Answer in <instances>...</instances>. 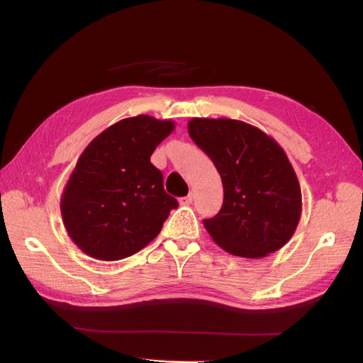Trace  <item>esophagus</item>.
Segmentation results:
<instances>
[{
    "instance_id": "34e87169",
    "label": "esophagus",
    "mask_w": 363,
    "mask_h": 363,
    "mask_svg": "<svg viewBox=\"0 0 363 363\" xmlns=\"http://www.w3.org/2000/svg\"><path fill=\"white\" fill-rule=\"evenodd\" d=\"M191 203H194V195H191V194H189L187 196H184V198L179 199V204L181 206H189Z\"/></svg>"
}]
</instances>
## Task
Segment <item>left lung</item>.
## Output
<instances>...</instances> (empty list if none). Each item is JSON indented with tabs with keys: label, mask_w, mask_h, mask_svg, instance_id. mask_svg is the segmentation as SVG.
I'll use <instances>...</instances> for the list:
<instances>
[{
	"label": "left lung",
	"mask_w": 363,
	"mask_h": 363,
	"mask_svg": "<svg viewBox=\"0 0 363 363\" xmlns=\"http://www.w3.org/2000/svg\"><path fill=\"white\" fill-rule=\"evenodd\" d=\"M189 135L217 167L223 206L203 220L212 240L233 256L267 257L295 234L301 187L287 154L259 128L230 118H191Z\"/></svg>",
	"instance_id": "left-lung-1"
}]
</instances>
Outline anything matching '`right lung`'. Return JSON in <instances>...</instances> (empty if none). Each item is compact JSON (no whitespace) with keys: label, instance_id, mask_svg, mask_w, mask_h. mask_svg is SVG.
Instances as JSON below:
<instances>
[{"label":"right lung","instance_id":"1","mask_svg":"<svg viewBox=\"0 0 363 363\" xmlns=\"http://www.w3.org/2000/svg\"><path fill=\"white\" fill-rule=\"evenodd\" d=\"M174 126L151 115L123 118L82 151L60 196V213L67 234L87 256L125 259L159 235L177 201L165 194L150 159Z\"/></svg>","mask_w":363,"mask_h":363}]
</instances>
